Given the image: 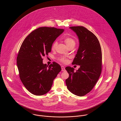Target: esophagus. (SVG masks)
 I'll return each mask as SVG.
<instances>
[{"instance_id": "obj_1", "label": "esophagus", "mask_w": 121, "mask_h": 121, "mask_svg": "<svg viewBox=\"0 0 121 121\" xmlns=\"http://www.w3.org/2000/svg\"><path fill=\"white\" fill-rule=\"evenodd\" d=\"M61 67V70H62V71H65V68L64 66H62Z\"/></svg>"}]
</instances>
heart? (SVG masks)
Returning <instances> with one entry per match:
<instances>
[{
  "mask_svg": "<svg viewBox=\"0 0 121 121\" xmlns=\"http://www.w3.org/2000/svg\"><path fill=\"white\" fill-rule=\"evenodd\" d=\"M64 41L65 43H66V45L68 47V48L71 46H75V44H76V41L73 38L71 37L67 36L64 38ZM58 42L57 41H55L52 45V49H54L56 46H57ZM60 60L61 61H62L63 63H66L68 62V60L65 58L64 57H62L61 58H60Z\"/></svg>",
  "mask_w": 121,
  "mask_h": 121,
  "instance_id": "1",
  "label": "heart"
}]
</instances>
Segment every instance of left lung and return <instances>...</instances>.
I'll return each instance as SVG.
<instances>
[{
    "label": "left lung",
    "instance_id": "left-lung-1",
    "mask_svg": "<svg viewBox=\"0 0 121 121\" xmlns=\"http://www.w3.org/2000/svg\"><path fill=\"white\" fill-rule=\"evenodd\" d=\"M77 35L79 48L72 64L80 66L74 71L71 67L66 70L69 73L66 79L68 89L79 96L89 93L97 82L102 72V53L99 41L96 36L83 26L69 27Z\"/></svg>",
    "mask_w": 121,
    "mask_h": 121
}]
</instances>
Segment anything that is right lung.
<instances>
[{
    "label": "right lung",
    "mask_w": 121,
    "mask_h": 121,
    "mask_svg": "<svg viewBox=\"0 0 121 121\" xmlns=\"http://www.w3.org/2000/svg\"><path fill=\"white\" fill-rule=\"evenodd\" d=\"M64 30L41 27L33 31L23 41L17 58L20 79L25 87L36 95L46 94L51 89L53 81L61 67L53 62L48 67L42 57L51 51L53 42Z\"/></svg>",
    "instance_id": "1"
}]
</instances>
